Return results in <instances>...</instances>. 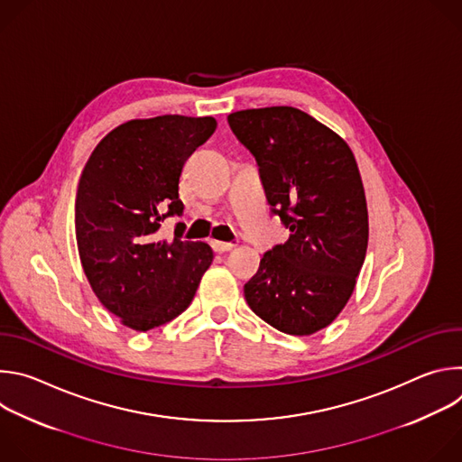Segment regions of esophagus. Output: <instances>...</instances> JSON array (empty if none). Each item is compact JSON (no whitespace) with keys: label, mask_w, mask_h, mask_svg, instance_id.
Returning a JSON list of instances; mask_svg holds the SVG:
<instances>
[{"label":"esophagus","mask_w":462,"mask_h":462,"mask_svg":"<svg viewBox=\"0 0 462 462\" xmlns=\"http://www.w3.org/2000/svg\"><path fill=\"white\" fill-rule=\"evenodd\" d=\"M212 248L216 252H228L234 248V243H223V241H212Z\"/></svg>","instance_id":"1"}]
</instances>
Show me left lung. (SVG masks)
Instances as JSON below:
<instances>
[{
  "mask_svg": "<svg viewBox=\"0 0 462 462\" xmlns=\"http://www.w3.org/2000/svg\"><path fill=\"white\" fill-rule=\"evenodd\" d=\"M228 124L291 230L263 255L245 300L278 331L314 335L344 310L365 259L369 219L356 159L333 129L291 106L236 111Z\"/></svg>",
  "mask_w": 462,
  "mask_h": 462,
  "instance_id": "obj_1",
  "label": "left lung"
}]
</instances>
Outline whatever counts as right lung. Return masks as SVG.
Returning a JSON list of instances; mask_svg holds the SVG:
<instances>
[{
    "label": "right lung",
    "mask_w": 462,
    "mask_h": 462,
    "mask_svg": "<svg viewBox=\"0 0 462 462\" xmlns=\"http://www.w3.org/2000/svg\"><path fill=\"white\" fill-rule=\"evenodd\" d=\"M216 127L214 116L127 120L84 166L75 203L82 269L100 303L134 331L146 333L184 312L212 265L207 243L159 239V228L182 214V166Z\"/></svg>",
    "instance_id": "obj_1"
}]
</instances>
